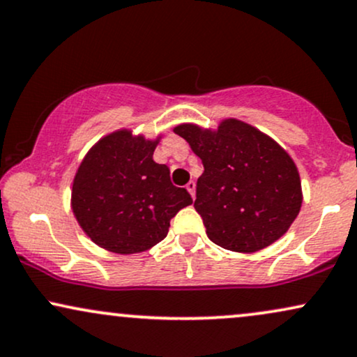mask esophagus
<instances>
[{
  "instance_id": "obj_1",
  "label": "esophagus",
  "mask_w": 357,
  "mask_h": 357,
  "mask_svg": "<svg viewBox=\"0 0 357 357\" xmlns=\"http://www.w3.org/2000/svg\"><path fill=\"white\" fill-rule=\"evenodd\" d=\"M195 188H197L195 182H188V183H187V190H188V193H190V195H192V199H195Z\"/></svg>"
}]
</instances>
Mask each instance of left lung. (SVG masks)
<instances>
[{
  "label": "left lung",
  "instance_id": "1",
  "mask_svg": "<svg viewBox=\"0 0 357 357\" xmlns=\"http://www.w3.org/2000/svg\"><path fill=\"white\" fill-rule=\"evenodd\" d=\"M174 132L204 164L193 206L213 243L255 253L288 231L303 192L296 165L278 142L238 119H223L215 130L180 124Z\"/></svg>",
  "mask_w": 357,
  "mask_h": 357
}]
</instances>
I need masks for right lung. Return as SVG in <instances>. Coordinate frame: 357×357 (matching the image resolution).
Listing matches in <instances>:
<instances>
[{"mask_svg": "<svg viewBox=\"0 0 357 357\" xmlns=\"http://www.w3.org/2000/svg\"><path fill=\"white\" fill-rule=\"evenodd\" d=\"M158 140L121 129L104 135L74 175L71 206L77 223L100 248L142 253L169 233L170 220L192 204L170 170L153 160Z\"/></svg>", "mask_w": 357, "mask_h": 357, "instance_id": "add662e5", "label": "right lung"}]
</instances>
